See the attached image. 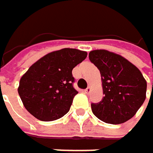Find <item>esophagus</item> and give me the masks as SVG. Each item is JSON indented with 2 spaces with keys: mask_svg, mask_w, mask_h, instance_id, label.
Returning a JSON list of instances; mask_svg holds the SVG:
<instances>
[{
  "mask_svg": "<svg viewBox=\"0 0 153 153\" xmlns=\"http://www.w3.org/2000/svg\"><path fill=\"white\" fill-rule=\"evenodd\" d=\"M90 90H91V88H90V87H88V88L84 90V92H85L86 94H88V93L90 92Z\"/></svg>",
  "mask_w": 153,
  "mask_h": 153,
  "instance_id": "34e87169",
  "label": "esophagus"
}]
</instances>
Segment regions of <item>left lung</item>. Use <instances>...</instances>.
Wrapping results in <instances>:
<instances>
[{"instance_id": "left-lung-1", "label": "left lung", "mask_w": 153, "mask_h": 153, "mask_svg": "<svg viewBox=\"0 0 153 153\" xmlns=\"http://www.w3.org/2000/svg\"><path fill=\"white\" fill-rule=\"evenodd\" d=\"M88 57L100 70L104 94L100 102L91 103L92 113L102 122L113 125L131 119L146 99L147 82L140 69L106 50L91 51Z\"/></svg>"}]
</instances>
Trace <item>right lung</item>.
I'll return each instance as SVG.
<instances>
[{
    "mask_svg": "<svg viewBox=\"0 0 153 153\" xmlns=\"http://www.w3.org/2000/svg\"><path fill=\"white\" fill-rule=\"evenodd\" d=\"M87 55V51L65 48L33 64L22 76L18 87V94L28 113L45 122L66 114L78 93L73 88L72 70Z\"/></svg>",
    "mask_w": 153,
    "mask_h": 153,
    "instance_id": "add662e5",
    "label": "right lung"
}]
</instances>
